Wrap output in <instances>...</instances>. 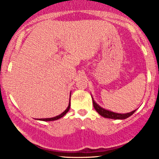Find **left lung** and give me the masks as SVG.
<instances>
[{"mask_svg": "<svg viewBox=\"0 0 159 159\" xmlns=\"http://www.w3.org/2000/svg\"><path fill=\"white\" fill-rule=\"evenodd\" d=\"M93 98V97H92ZM93 107L97 112L101 116H104L105 118H109V119H115V120H124L126 119L129 116H132V115L135 112L136 110L132 111L130 113H126V114H118V113H114L112 111L106 110V109H104L103 107H100L96 102L94 101L93 98Z\"/></svg>", "mask_w": 159, "mask_h": 159, "instance_id": "left-lung-1", "label": "left lung"}]
</instances>
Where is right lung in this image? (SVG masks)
<instances>
[{
  "mask_svg": "<svg viewBox=\"0 0 159 159\" xmlns=\"http://www.w3.org/2000/svg\"><path fill=\"white\" fill-rule=\"evenodd\" d=\"M69 101H70V100H69ZM69 108H70V102H69V105H68V107H67V108L66 109V110H65L64 111H63V112L62 113V114H61L60 115H58V116H54V117H52V118H44V119H39V120H43V121H53V120H57L60 119V118L63 117V116H64V115H65L66 114L67 112H68L69 110Z\"/></svg>",
  "mask_w": 159,
  "mask_h": 159,
  "instance_id": "right-lung-1",
  "label": "right lung"
}]
</instances>
